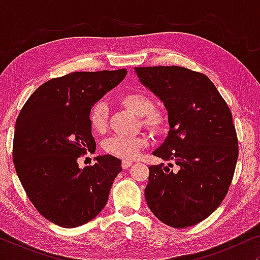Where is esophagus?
Here are the masks:
<instances>
[{
    "label": "esophagus",
    "instance_id": "esophagus-1",
    "mask_svg": "<svg viewBox=\"0 0 260 260\" xmlns=\"http://www.w3.org/2000/svg\"><path fill=\"white\" fill-rule=\"evenodd\" d=\"M133 161H123L122 162V167H123V169H127L129 168V167H131L133 166Z\"/></svg>",
    "mask_w": 260,
    "mask_h": 260
}]
</instances>
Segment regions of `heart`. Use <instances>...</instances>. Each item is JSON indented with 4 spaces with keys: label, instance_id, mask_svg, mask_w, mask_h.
<instances>
[{
    "label": "heart",
    "instance_id": "heart-1",
    "mask_svg": "<svg viewBox=\"0 0 260 260\" xmlns=\"http://www.w3.org/2000/svg\"><path fill=\"white\" fill-rule=\"evenodd\" d=\"M119 102L130 111L141 116L142 124L152 134L159 135L168 129V117L165 112L154 109V102L143 92H129L120 97ZM109 109L105 103L99 102L91 109V127L97 133H102L108 125ZM147 137L143 135L135 136H113L108 138L103 144L105 152L122 159L136 158L142 149L147 147Z\"/></svg>",
    "mask_w": 260,
    "mask_h": 260
}]
</instances>
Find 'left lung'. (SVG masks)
Segmentation results:
<instances>
[{
  "mask_svg": "<svg viewBox=\"0 0 260 260\" xmlns=\"http://www.w3.org/2000/svg\"><path fill=\"white\" fill-rule=\"evenodd\" d=\"M140 81L168 111L169 133L152 155L173 161L149 167L145 200L175 229L197 225L225 199L238 159L232 113L205 74L180 66L135 67Z\"/></svg>",
  "mask_w": 260,
  "mask_h": 260,
  "instance_id": "8db88e82",
  "label": "left lung"
}]
</instances>
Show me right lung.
Masks as SVG:
<instances>
[{
    "label": "right lung",
    "mask_w": 260,
    "mask_h": 260,
    "mask_svg": "<svg viewBox=\"0 0 260 260\" xmlns=\"http://www.w3.org/2000/svg\"><path fill=\"white\" fill-rule=\"evenodd\" d=\"M126 70L73 72L46 81L28 98L15 124L13 161L31 204L55 225L72 229L95 218L108 202L122 162L78 158L93 151L91 108L126 76Z\"/></svg>",
    "instance_id": "right-lung-1"
}]
</instances>
